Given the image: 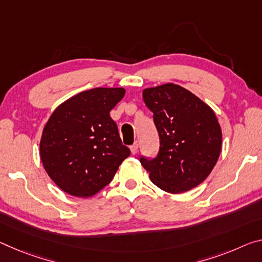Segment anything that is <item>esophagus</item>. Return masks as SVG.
Returning <instances> with one entry per match:
<instances>
[{"mask_svg":"<svg viewBox=\"0 0 262 262\" xmlns=\"http://www.w3.org/2000/svg\"><path fill=\"white\" fill-rule=\"evenodd\" d=\"M138 150H139V143L135 142L134 144H133V146H130V151H132L133 155H135V154L138 152Z\"/></svg>","mask_w":262,"mask_h":262,"instance_id":"obj_1","label":"esophagus"}]
</instances>
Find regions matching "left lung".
Here are the masks:
<instances>
[{"label": "left lung", "instance_id": "1", "mask_svg": "<svg viewBox=\"0 0 262 262\" xmlns=\"http://www.w3.org/2000/svg\"><path fill=\"white\" fill-rule=\"evenodd\" d=\"M160 136L156 157L141 156L151 182L182 193L205 181L222 150V129L214 112L190 91L164 84L143 91Z\"/></svg>", "mask_w": 262, "mask_h": 262}]
</instances>
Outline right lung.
I'll use <instances>...</instances> for the list:
<instances>
[{"instance_id":"1","label":"right lung","mask_w":262,"mask_h":262,"mask_svg":"<svg viewBox=\"0 0 262 262\" xmlns=\"http://www.w3.org/2000/svg\"><path fill=\"white\" fill-rule=\"evenodd\" d=\"M122 87H97L58 106L41 135L40 160L50 178L76 197H91L113 180L130 155L110 116L123 98Z\"/></svg>"}]
</instances>
